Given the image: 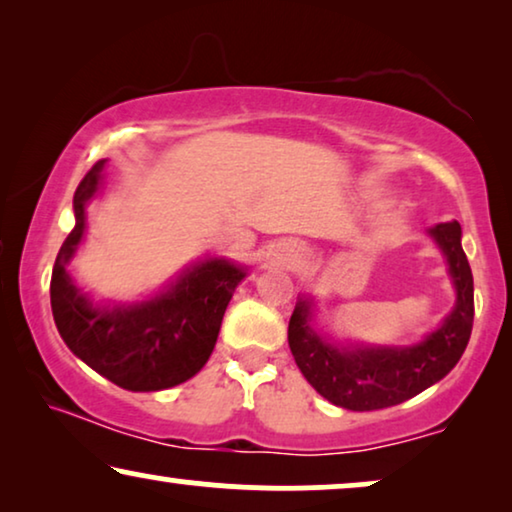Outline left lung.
Listing matches in <instances>:
<instances>
[{
	"label": "left lung",
	"instance_id": "obj_1",
	"mask_svg": "<svg viewBox=\"0 0 512 512\" xmlns=\"http://www.w3.org/2000/svg\"><path fill=\"white\" fill-rule=\"evenodd\" d=\"M431 235L447 256L457 286V305L445 324L415 347L335 349L307 324L310 303L300 300L289 321V347L305 380L326 401L366 412L398 405L422 394L450 373L473 331V272L461 249L457 221L438 223Z\"/></svg>",
	"mask_w": 512,
	"mask_h": 512
}]
</instances>
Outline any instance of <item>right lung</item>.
I'll return each mask as SVG.
<instances>
[{"label": "right lung", "mask_w": 512, "mask_h": 512, "mask_svg": "<svg viewBox=\"0 0 512 512\" xmlns=\"http://www.w3.org/2000/svg\"><path fill=\"white\" fill-rule=\"evenodd\" d=\"M104 160L86 172L74 193V228L62 242L51 275V307L65 345L118 387L160 391L186 382L205 366L219 338L223 312L244 272L209 258L186 272L170 291L132 307L100 310L76 289L65 265L86 228V202L102 179Z\"/></svg>", "instance_id": "add662e5"}]
</instances>
